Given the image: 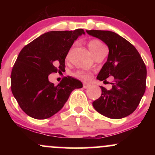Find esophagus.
<instances>
[{"label":"esophagus","instance_id":"obj_1","mask_svg":"<svg viewBox=\"0 0 155 155\" xmlns=\"http://www.w3.org/2000/svg\"><path fill=\"white\" fill-rule=\"evenodd\" d=\"M90 86V84H88V83H86V82H84L83 83V87L84 88V89H87V88H88Z\"/></svg>","mask_w":155,"mask_h":155}]
</instances>
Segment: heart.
<instances>
[{"instance_id": "heart-1", "label": "heart", "mask_w": 155, "mask_h": 155, "mask_svg": "<svg viewBox=\"0 0 155 155\" xmlns=\"http://www.w3.org/2000/svg\"><path fill=\"white\" fill-rule=\"evenodd\" d=\"M88 48L94 56L106 49L104 44L101 43L99 40H97V39H92V40H90L88 42ZM72 75L74 77L81 80H87L90 76V74L89 73L84 71H77L73 73Z\"/></svg>"}]
</instances>
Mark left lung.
I'll use <instances>...</instances> for the list:
<instances>
[{"label": "left lung", "mask_w": 155, "mask_h": 155, "mask_svg": "<svg viewBox=\"0 0 155 155\" xmlns=\"http://www.w3.org/2000/svg\"><path fill=\"white\" fill-rule=\"evenodd\" d=\"M87 33L101 39L108 46L107 61L97 79L104 81L113 76L112 88L101 86V93L92 106L98 113L111 119H122L138 107L145 92L147 68L137 49L128 41L116 33L90 30Z\"/></svg>", "instance_id": "obj_1"}]
</instances>
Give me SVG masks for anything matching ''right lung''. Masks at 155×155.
I'll list each match as a JSON object with an SVG mask.
<instances>
[{
  "label": "right lung",
  "instance_id": "right-lung-1",
  "mask_svg": "<svg viewBox=\"0 0 155 155\" xmlns=\"http://www.w3.org/2000/svg\"><path fill=\"white\" fill-rule=\"evenodd\" d=\"M83 29L49 31L22 48L11 74V89L26 114L44 120L63 107L74 90L82 87L79 80L64 77L55 86L49 75L65 68V59Z\"/></svg>",
  "mask_w": 155,
  "mask_h": 155
}]
</instances>
